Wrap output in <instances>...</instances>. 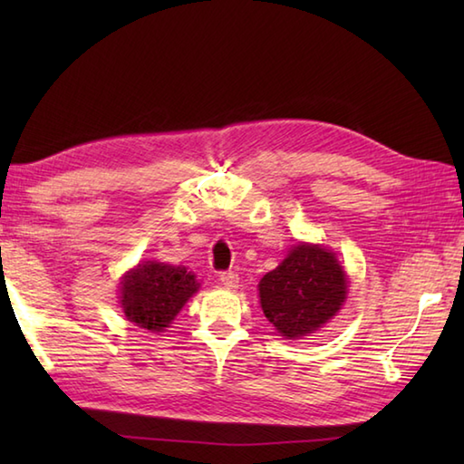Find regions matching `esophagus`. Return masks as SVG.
Wrapping results in <instances>:
<instances>
[{
	"label": "esophagus",
	"mask_w": 464,
	"mask_h": 464,
	"mask_svg": "<svg viewBox=\"0 0 464 464\" xmlns=\"http://www.w3.org/2000/svg\"><path fill=\"white\" fill-rule=\"evenodd\" d=\"M219 281L225 285L227 289H237L239 287V275L233 271H223L219 275Z\"/></svg>",
	"instance_id": "obj_1"
}]
</instances>
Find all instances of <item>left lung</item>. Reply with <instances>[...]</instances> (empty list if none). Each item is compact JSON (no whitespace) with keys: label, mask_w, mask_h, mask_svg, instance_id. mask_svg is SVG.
<instances>
[{"label":"left lung","mask_w":464,"mask_h":464,"mask_svg":"<svg viewBox=\"0 0 464 464\" xmlns=\"http://www.w3.org/2000/svg\"><path fill=\"white\" fill-rule=\"evenodd\" d=\"M349 281L337 253L299 243L259 281L265 317L285 339H303L329 323L347 299Z\"/></svg>","instance_id":"obj_1"}]
</instances>
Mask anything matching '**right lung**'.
Instances as JSON below:
<instances>
[{"instance_id":"add662e5","label":"right lung","mask_w":464,"mask_h":464,"mask_svg":"<svg viewBox=\"0 0 464 464\" xmlns=\"http://www.w3.org/2000/svg\"><path fill=\"white\" fill-rule=\"evenodd\" d=\"M197 291L199 283L185 267L145 261L121 277L120 303L127 321L161 333Z\"/></svg>"}]
</instances>
